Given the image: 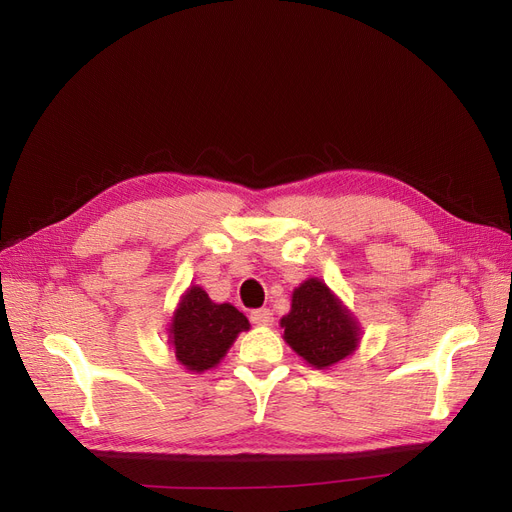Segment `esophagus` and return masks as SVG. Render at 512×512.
Instances as JSON below:
<instances>
[{"label": "esophagus", "mask_w": 512, "mask_h": 512, "mask_svg": "<svg viewBox=\"0 0 512 512\" xmlns=\"http://www.w3.org/2000/svg\"><path fill=\"white\" fill-rule=\"evenodd\" d=\"M251 322L257 326H270L272 324V311L270 309H253L251 311Z\"/></svg>", "instance_id": "34e87169"}]
</instances>
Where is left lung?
<instances>
[{"mask_svg":"<svg viewBox=\"0 0 512 512\" xmlns=\"http://www.w3.org/2000/svg\"><path fill=\"white\" fill-rule=\"evenodd\" d=\"M280 326L291 349L320 370L345 360L360 343L358 320L318 278H307L295 288L291 311Z\"/></svg>","mask_w":512,"mask_h":512,"instance_id":"8db88e82","label":"left lung"}]
</instances>
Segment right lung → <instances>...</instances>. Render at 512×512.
I'll list each match as a JSON object with an SVG mask.
<instances>
[{"instance_id": "1", "label": "right lung", "mask_w": 512, "mask_h": 512, "mask_svg": "<svg viewBox=\"0 0 512 512\" xmlns=\"http://www.w3.org/2000/svg\"><path fill=\"white\" fill-rule=\"evenodd\" d=\"M249 320L230 303H213L201 286H190L169 326L175 358L190 372H205L219 364Z\"/></svg>"}]
</instances>
